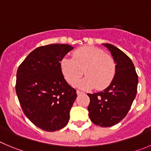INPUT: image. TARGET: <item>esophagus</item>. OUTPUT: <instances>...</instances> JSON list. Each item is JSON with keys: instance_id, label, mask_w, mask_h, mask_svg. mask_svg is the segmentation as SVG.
<instances>
[{"instance_id": "1", "label": "esophagus", "mask_w": 151, "mask_h": 151, "mask_svg": "<svg viewBox=\"0 0 151 151\" xmlns=\"http://www.w3.org/2000/svg\"><path fill=\"white\" fill-rule=\"evenodd\" d=\"M77 94L78 95H83V94H84V92H83V91H79V90H77Z\"/></svg>"}]
</instances>
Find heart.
<instances>
[{
	"label": "heart",
	"instance_id": "1",
	"mask_svg": "<svg viewBox=\"0 0 151 151\" xmlns=\"http://www.w3.org/2000/svg\"><path fill=\"white\" fill-rule=\"evenodd\" d=\"M62 72L68 83L75 86L83 73L86 77L80 83L83 88L98 90L107 88L116 74L113 57L93 46H83L73 52L72 58H63L60 62Z\"/></svg>",
	"mask_w": 151,
	"mask_h": 151
}]
</instances>
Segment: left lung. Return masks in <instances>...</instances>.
<instances>
[{
    "mask_svg": "<svg viewBox=\"0 0 151 151\" xmlns=\"http://www.w3.org/2000/svg\"><path fill=\"white\" fill-rule=\"evenodd\" d=\"M111 52L116 64L112 82L104 91L88 94V116L100 127H112L124 118L137 93V73L132 60L123 51L110 44H103Z\"/></svg>",
    "mask_w": 151,
    "mask_h": 151,
    "instance_id": "1",
    "label": "left lung"
}]
</instances>
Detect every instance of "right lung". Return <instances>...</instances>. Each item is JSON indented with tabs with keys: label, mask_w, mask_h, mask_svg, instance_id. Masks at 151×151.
<instances>
[{
	"label": "right lung",
	"mask_w": 151,
	"mask_h": 151,
	"mask_svg": "<svg viewBox=\"0 0 151 151\" xmlns=\"http://www.w3.org/2000/svg\"><path fill=\"white\" fill-rule=\"evenodd\" d=\"M74 48L65 44L41 46L19 65L15 91L24 115L47 132L66 126L77 92L65 80L60 62Z\"/></svg>",
	"instance_id": "right-lung-1"
}]
</instances>
